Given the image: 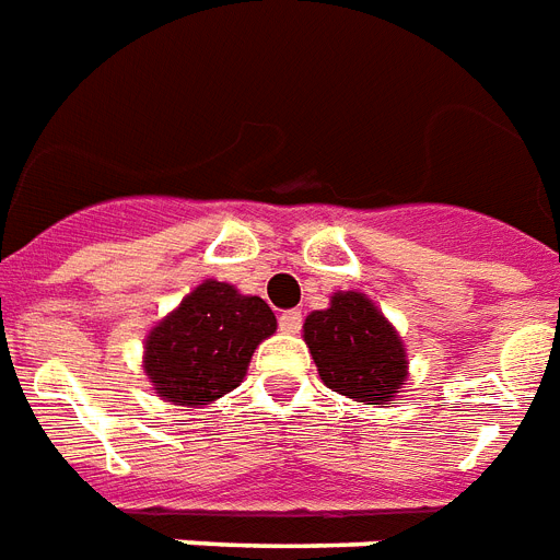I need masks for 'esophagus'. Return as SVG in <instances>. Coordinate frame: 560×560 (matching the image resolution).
Returning <instances> with one entry per match:
<instances>
[{"label":"esophagus","instance_id":"esophagus-1","mask_svg":"<svg viewBox=\"0 0 560 560\" xmlns=\"http://www.w3.org/2000/svg\"><path fill=\"white\" fill-rule=\"evenodd\" d=\"M277 324H280V329L289 335L301 332L303 326V315L298 312V308H285V312H280V317H277Z\"/></svg>","mask_w":560,"mask_h":560}]
</instances>
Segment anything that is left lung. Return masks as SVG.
Returning <instances> with one entry per match:
<instances>
[{"label":"left lung","mask_w":560,"mask_h":560,"mask_svg":"<svg viewBox=\"0 0 560 560\" xmlns=\"http://www.w3.org/2000/svg\"><path fill=\"white\" fill-rule=\"evenodd\" d=\"M303 338L326 387L366 405L393 401L407 375L399 335L364 294L338 292L324 312H312Z\"/></svg>","instance_id":"obj_1"}]
</instances>
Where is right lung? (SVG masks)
<instances>
[{
  "instance_id": "add662e5",
  "label": "right lung",
  "mask_w": 560,
  "mask_h": 560,
  "mask_svg": "<svg viewBox=\"0 0 560 560\" xmlns=\"http://www.w3.org/2000/svg\"><path fill=\"white\" fill-rule=\"evenodd\" d=\"M275 312L228 283L205 280L147 338L144 370L167 401L205 405L240 387Z\"/></svg>"
}]
</instances>
